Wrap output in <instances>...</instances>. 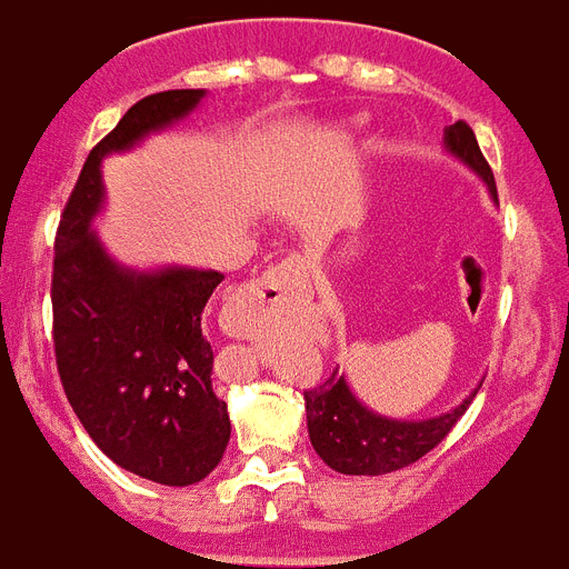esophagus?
<instances>
[{"label":"esophagus","instance_id":"34e87169","mask_svg":"<svg viewBox=\"0 0 569 569\" xmlns=\"http://www.w3.org/2000/svg\"><path fill=\"white\" fill-rule=\"evenodd\" d=\"M309 286V262L303 257H286L283 262L271 266L260 277H253L244 286H239L237 295L230 298L224 309V327L233 336H242V312L251 307H277L286 300H295L307 292Z\"/></svg>","mask_w":569,"mask_h":569}]
</instances>
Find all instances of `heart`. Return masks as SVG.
<instances>
[{
  "label": "heart",
  "instance_id": "b5f03b06",
  "mask_svg": "<svg viewBox=\"0 0 569 569\" xmlns=\"http://www.w3.org/2000/svg\"><path fill=\"white\" fill-rule=\"evenodd\" d=\"M357 128H359V124H357V122H348V124H341V131H345V133H350V131H357Z\"/></svg>",
  "mask_w": 569,
  "mask_h": 569
}]
</instances>
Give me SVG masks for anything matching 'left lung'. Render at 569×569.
Masks as SVG:
<instances>
[{
  "instance_id": "1",
  "label": "left lung",
  "mask_w": 569,
  "mask_h": 569,
  "mask_svg": "<svg viewBox=\"0 0 569 569\" xmlns=\"http://www.w3.org/2000/svg\"><path fill=\"white\" fill-rule=\"evenodd\" d=\"M445 151L482 180L488 196L497 204V183H493L491 166L485 163L477 137H473L468 124H447ZM479 386L459 406H452L447 412L432 415V418L403 420L373 412L371 406H365L353 395L345 373L336 371L325 386L303 391L309 441H312L318 456L339 473H348V477L395 473V470L412 465V461H418L420 456H427L432 447L445 441V436L465 415L470 400L477 397Z\"/></svg>"
}]
</instances>
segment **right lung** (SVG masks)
Segmentation results:
<instances>
[{
  "label": "right lung",
  "mask_w": 569,
  "mask_h": 569,
  "mask_svg": "<svg viewBox=\"0 0 569 569\" xmlns=\"http://www.w3.org/2000/svg\"><path fill=\"white\" fill-rule=\"evenodd\" d=\"M207 90L137 101L90 151L54 239V357L69 406L99 450L157 485H196L224 456L228 403L212 391L204 307L224 274L133 269L96 233L108 204L101 163L183 122Z\"/></svg>",
  "instance_id": "obj_1"
}]
</instances>
